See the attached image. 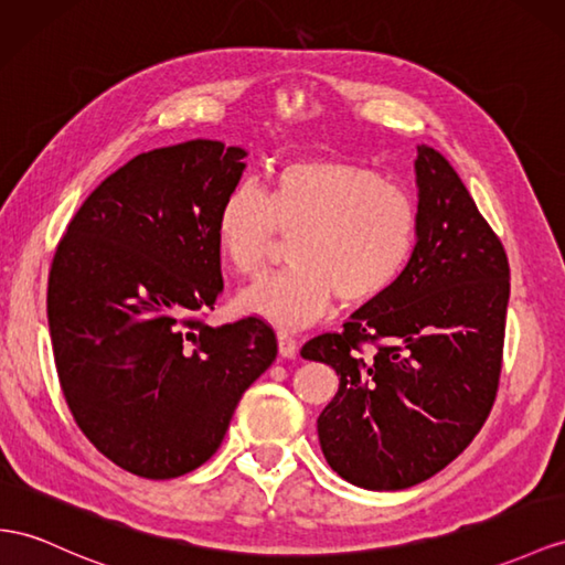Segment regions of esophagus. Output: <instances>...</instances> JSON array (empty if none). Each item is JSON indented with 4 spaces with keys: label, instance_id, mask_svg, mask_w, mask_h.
<instances>
[{
    "label": "esophagus",
    "instance_id": "34e87169",
    "mask_svg": "<svg viewBox=\"0 0 565 565\" xmlns=\"http://www.w3.org/2000/svg\"><path fill=\"white\" fill-rule=\"evenodd\" d=\"M277 341H279V355L281 358H296L298 341L294 337H288L286 331H277Z\"/></svg>",
    "mask_w": 565,
    "mask_h": 565
}]
</instances>
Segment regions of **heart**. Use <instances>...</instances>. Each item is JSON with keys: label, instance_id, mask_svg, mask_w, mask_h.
<instances>
[{"label": "heart", "instance_id": "heart-1", "mask_svg": "<svg viewBox=\"0 0 565 565\" xmlns=\"http://www.w3.org/2000/svg\"><path fill=\"white\" fill-rule=\"evenodd\" d=\"M284 238L291 271L253 284L241 308L281 327H306L334 300L367 306L406 269L417 241V207L406 188L367 164L312 154L274 169L267 193L238 183L220 202L214 243L238 277L265 274Z\"/></svg>", "mask_w": 565, "mask_h": 565}]
</instances>
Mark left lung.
<instances>
[{"mask_svg":"<svg viewBox=\"0 0 565 565\" xmlns=\"http://www.w3.org/2000/svg\"><path fill=\"white\" fill-rule=\"evenodd\" d=\"M417 243L388 291L300 355L337 370L317 417L343 480L394 491L429 480L482 429L499 392L511 271L448 159L417 145ZM367 348L370 354L364 353Z\"/></svg>","mask_w":565,"mask_h":565,"instance_id":"1","label":"left lung"}]
</instances>
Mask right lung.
Masks as SVG:
<instances>
[{"mask_svg":"<svg viewBox=\"0 0 565 565\" xmlns=\"http://www.w3.org/2000/svg\"><path fill=\"white\" fill-rule=\"evenodd\" d=\"M243 157L216 140L134 157L85 198L52 259L47 320L66 406L99 454L148 480L210 460L277 358L257 317L205 324L224 288L214 216Z\"/></svg>","mask_w":565,"mask_h":565,"instance_id":"obj_1","label":"right lung"}]
</instances>
